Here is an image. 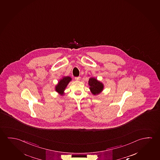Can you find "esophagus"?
<instances>
[{"label": "esophagus", "instance_id": "esophagus-1", "mask_svg": "<svg viewBox=\"0 0 160 160\" xmlns=\"http://www.w3.org/2000/svg\"><path fill=\"white\" fill-rule=\"evenodd\" d=\"M75 79V80H76V81H79V80H80L81 78H80V77H76Z\"/></svg>", "mask_w": 160, "mask_h": 160}]
</instances>
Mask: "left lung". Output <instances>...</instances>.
Returning a JSON list of instances; mask_svg holds the SVG:
<instances>
[{
  "label": "left lung",
  "instance_id": "left-lung-1",
  "mask_svg": "<svg viewBox=\"0 0 160 160\" xmlns=\"http://www.w3.org/2000/svg\"><path fill=\"white\" fill-rule=\"evenodd\" d=\"M88 85L89 89L91 93L93 95H98L103 91L104 85L101 81H98V79L94 77H90L89 78Z\"/></svg>",
  "mask_w": 160,
  "mask_h": 160
}]
</instances>
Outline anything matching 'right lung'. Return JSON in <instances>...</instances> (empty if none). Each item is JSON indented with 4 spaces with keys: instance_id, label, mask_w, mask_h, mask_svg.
I'll list each match as a JSON object with an SVG mask.
<instances>
[{
    "instance_id": "right-lung-1",
    "label": "right lung",
    "mask_w": 160,
    "mask_h": 160,
    "mask_svg": "<svg viewBox=\"0 0 160 160\" xmlns=\"http://www.w3.org/2000/svg\"><path fill=\"white\" fill-rule=\"evenodd\" d=\"M72 80L71 77L69 76H63L59 80L58 84L55 86V90L61 96H64V91L67 88L68 85Z\"/></svg>"
}]
</instances>
